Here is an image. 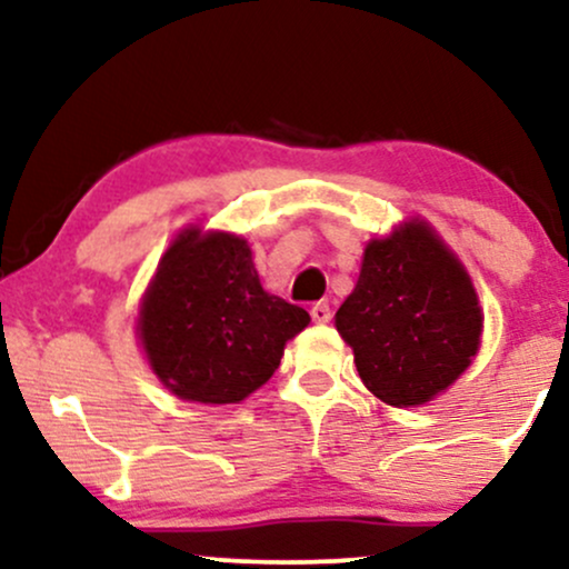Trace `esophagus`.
<instances>
[{"mask_svg": "<svg viewBox=\"0 0 569 569\" xmlns=\"http://www.w3.org/2000/svg\"><path fill=\"white\" fill-rule=\"evenodd\" d=\"M310 316L316 323H329L331 321V307L326 302H316L310 307Z\"/></svg>", "mask_w": 569, "mask_h": 569, "instance_id": "obj_1", "label": "esophagus"}]
</instances>
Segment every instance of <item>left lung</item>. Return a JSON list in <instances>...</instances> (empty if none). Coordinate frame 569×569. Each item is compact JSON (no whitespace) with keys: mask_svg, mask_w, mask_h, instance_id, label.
<instances>
[{"mask_svg":"<svg viewBox=\"0 0 569 569\" xmlns=\"http://www.w3.org/2000/svg\"><path fill=\"white\" fill-rule=\"evenodd\" d=\"M337 331L358 375L390 407L447 390L479 350L481 310L471 278L426 221L371 240Z\"/></svg>","mask_w":569,"mask_h":569,"instance_id":"1","label":"left lung"}]
</instances>
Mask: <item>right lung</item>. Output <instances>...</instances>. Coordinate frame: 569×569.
Returning a JSON list of instances; mask_svg holds the SVG:
<instances>
[{"label":"right lung","mask_w":569,"mask_h":569,"mask_svg":"<svg viewBox=\"0 0 569 569\" xmlns=\"http://www.w3.org/2000/svg\"><path fill=\"white\" fill-rule=\"evenodd\" d=\"M307 323V310L262 289L243 238L200 230L173 240L139 316L154 375L200 403H238L262 388Z\"/></svg>","instance_id":"add662e5"}]
</instances>
